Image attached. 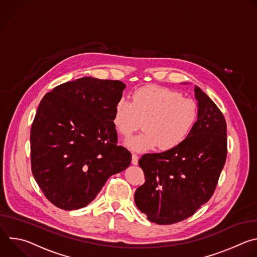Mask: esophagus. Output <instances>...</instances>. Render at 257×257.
<instances>
[{"instance_id": "obj_1", "label": "esophagus", "mask_w": 257, "mask_h": 257, "mask_svg": "<svg viewBox=\"0 0 257 257\" xmlns=\"http://www.w3.org/2000/svg\"><path fill=\"white\" fill-rule=\"evenodd\" d=\"M138 159H139L138 156L135 155V154H133V155H132V165H135V166H136V165L138 164Z\"/></svg>"}]
</instances>
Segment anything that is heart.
<instances>
[{"label":"heart","instance_id":"obj_1","mask_svg":"<svg viewBox=\"0 0 257 257\" xmlns=\"http://www.w3.org/2000/svg\"><path fill=\"white\" fill-rule=\"evenodd\" d=\"M197 119V104L178 91L148 86L132 94V102L120 98L116 105L113 123L118 133L128 139L141 128L144 132L127 142L135 152H149L157 146L170 151L184 141Z\"/></svg>","mask_w":257,"mask_h":257}]
</instances>
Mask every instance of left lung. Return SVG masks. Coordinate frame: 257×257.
<instances>
[{
	"mask_svg": "<svg viewBox=\"0 0 257 257\" xmlns=\"http://www.w3.org/2000/svg\"><path fill=\"white\" fill-rule=\"evenodd\" d=\"M197 120L177 148L146 154L138 161L145 183L137 188L138 209L158 225L183 221L214 192L227 158V124L215 103L198 86Z\"/></svg>",
	"mask_w": 257,
	"mask_h": 257,
	"instance_id": "obj_1",
	"label": "left lung"
}]
</instances>
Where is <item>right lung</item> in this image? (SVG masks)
<instances>
[{
    "label": "right lung",
    "mask_w": 257,
    "mask_h": 257,
    "mask_svg": "<svg viewBox=\"0 0 257 257\" xmlns=\"http://www.w3.org/2000/svg\"><path fill=\"white\" fill-rule=\"evenodd\" d=\"M125 87L119 80L82 77L42 99L30 131L31 170L57 207L86 206L109 177L130 166L131 154L117 145L113 123Z\"/></svg>",
    "instance_id": "obj_1"
}]
</instances>
